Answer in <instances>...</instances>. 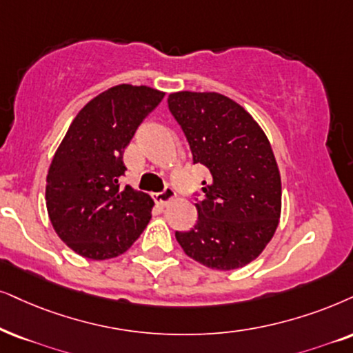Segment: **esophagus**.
I'll list each match as a JSON object with an SVG mask.
<instances>
[{
	"label": "esophagus",
	"mask_w": 353,
	"mask_h": 353,
	"mask_svg": "<svg viewBox=\"0 0 353 353\" xmlns=\"http://www.w3.org/2000/svg\"><path fill=\"white\" fill-rule=\"evenodd\" d=\"M174 197H176V192H174L172 187H169V185L164 187L163 192H158V194H154V200L159 205H163V207H166V205L171 202Z\"/></svg>",
	"instance_id": "1"
}]
</instances>
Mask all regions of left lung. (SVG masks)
Instances as JSON below:
<instances>
[{"mask_svg":"<svg viewBox=\"0 0 353 353\" xmlns=\"http://www.w3.org/2000/svg\"><path fill=\"white\" fill-rule=\"evenodd\" d=\"M172 117L189 141L194 164L212 179L195 203L197 223L176 231L187 256L216 270L244 267L264 251L279 226L282 182L274 151L256 120L218 92H172Z\"/></svg>","mask_w":353,"mask_h":353,"instance_id":"8db88e82","label":"left lung"}]
</instances>
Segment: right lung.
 <instances>
[{"mask_svg":"<svg viewBox=\"0 0 353 353\" xmlns=\"http://www.w3.org/2000/svg\"><path fill=\"white\" fill-rule=\"evenodd\" d=\"M164 92L119 84L79 110L47 174V212L70 249L92 261L123 254L143 233L153 199L120 187L123 150Z\"/></svg>","mask_w":353,"mask_h":353,"instance_id":"add662e5","label":"right lung"}]
</instances>
